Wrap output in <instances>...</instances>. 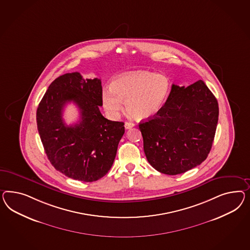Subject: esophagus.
Wrapping results in <instances>:
<instances>
[{
    "label": "esophagus",
    "instance_id": "obj_1",
    "mask_svg": "<svg viewBox=\"0 0 250 250\" xmlns=\"http://www.w3.org/2000/svg\"><path fill=\"white\" fill-rule=\"evenodd\" d=\"M134 126H135V124H133V123H131V122H125V129L132 128V127H134Z\"/></svg>",
    "mask_w": 250,
    "mask_h": 250
}]
</instances>
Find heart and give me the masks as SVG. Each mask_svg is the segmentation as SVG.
Listing matches in <instances>:
<instances>
[{
	"mask_svg": "<svg viewBox=\"0 0 250 250\" xmlns=\"http://www.w3.org/2000/svg\"><path fill=\"white\" fill-rule=\"evenodd\" d=\"M170 83L163 74L137 71L122 74L102 94L103 105L108 116L116 119L124 103L130 115L146 120L155 116L168 96Z\"/></svg>",
	"mask_w": 250,
	"mask_h": 250,
	"instance_id": "obj_1",
	"label": "heart"
}]
</instances>
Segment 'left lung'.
Instances as JSON below:
<instances>
[{"label":"left lung","mask_w":250,"mask_h":250,"mask_svg":"<svg viewBox=\"0 0 250 250\" xmlns=\"http://www.w3.org/2000/svg\"><path fill=\"white\" fill-rule=\"evenodd\" d=\"M218 112L216 97L202 80L188 87L172 84L161 110L139 124L149 164L170 176L200 165L212 147Z\"/></svg>","instance_id":"left-lung-1"}]
</instances>
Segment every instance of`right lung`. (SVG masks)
Masks as SVG:
<instances>
[{"mask_svg": "<svg viewBox=\"0 0 250 250\" xmlns=\"http://www.w3.org/2000/svg\"><path fill=\"white\" fill-rule=\"evenodd\" d=\"M102 94L100 79L84 80L77 72L62 74L49 85L37 108V128L49 161L75 180L94 182L105 176L125 134L123 122L102 115ZM69 101L81 110V120L71 126L62 119Z\"/></svg>", "mask_w": 250, "mask_h": 250, "instance_id": "1", "label": "right lung"}]
</instances>
